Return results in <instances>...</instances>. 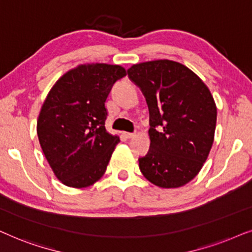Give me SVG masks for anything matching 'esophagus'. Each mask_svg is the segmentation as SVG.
Listing matches in <instances>:
<instances>
[{
    "label": "esophagus",
    "instance_id": "1",
    "mask_svg": "<svg viewBox=\"0 0 252 252\" xmlns=\"http://www.w3.org/2000/svg\"><path fill=\"white\" fill-rule=\"evenodd\" d=\"M136 133L133 132H124V136L126 137V138H132V137H135Z\"/></svg>",
    "mask_w": 252,
    "mask_h": 252
}]
</instances>
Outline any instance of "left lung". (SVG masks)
<instances>
[{
  "label": "left lung",
  "mask_w": 252,
  "mask_h": 252,
  "mask_svg": "<svg viewBox=\"0 0 252 252\" xmlns=\"http://www.w3.org/2000/svg\"><path fill=\"white\" fill-rule=\"evenodd\" d=\"M128 76L150 112L151 145L138 159L140 172L160 188L182 187L199 173L212 147L213 96L196 73L169 60L133 64Z\"/></svg>",
  "instance_id": "left-lung-1"
}]
</instances>
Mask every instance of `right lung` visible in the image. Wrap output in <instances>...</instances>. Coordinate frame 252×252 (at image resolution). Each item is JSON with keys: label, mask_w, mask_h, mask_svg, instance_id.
Wrapping results in <instances>:
<instances>
[{"label": "right lung", "mask_w": 252, "mask_h": 252, "mask_svg": "<svg viewBox=\"0 0 252 252\" xmlns=\"http://www.w3.org/2000/svg\"><path fill=\"white\" fill-rule=\"evenodd\" d=\"M121 65L92 63L64 73L40 110L36 133L54 174L63 184L86 188L105 174L120 138L107 132L105 102Z\"/></svg>", "instance_id": "obj_1"}]
</instances>
